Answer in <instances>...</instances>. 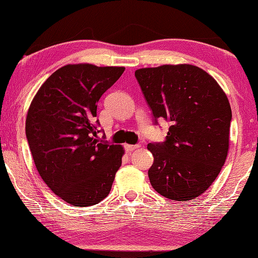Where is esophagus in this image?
I'll use <instances>...</instances> for the list:
<instances>
[{"instance_id":"34e87169","label":"esophagus","mask_w":258,"mask_h":258,"mask_svg":"<svg viewBox=\"0 0 258 258\" xmlns=\"http://www.w3.org/2000/svg\"><path fill=\"white\" fill-rule=\"evenodd\" d=\"M139 148H140V145H132V144H126L125 145V149H126V151H127V152H132V151L139 149Z\"/></svg>"}]
</instances>
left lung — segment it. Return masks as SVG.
I'll return each instance as SVG.
<instances>
[{
    "label": "left lung",
    "instance_id": "1",
    "mask_svg": "<svg viewBox=\"0 0 258 258\" xmlns=\"http://www.w3.org/2000/svg\"><path fill=\"white\" fill-rule=\"evenodd\" d=\"M135 77L155 120L171 122L166 141L149 143L155 191L171 200H192L213 184L229 150L231 108L213 76L189 63L141 68Z\"/></svg>",
    "mask_w": 258,
    "mask_h": 258
}]
</instances>
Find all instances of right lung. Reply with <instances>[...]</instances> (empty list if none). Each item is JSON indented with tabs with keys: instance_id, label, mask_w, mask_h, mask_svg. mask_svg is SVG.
Returning <instances> with one entry per match:
<instances>
[{
	"instance_id": "1",
	"label": "right lung",
	"mask_w": 258,
	"mask_h": 258,
	"mask_svg": "<svg viewBox=\"0 0 258 258\" xmlns=\"http://www.w3.org/2000/svg\"><path fill=\"white\" fill-rule=\"evenodd\" d=\"M124 67L66 64L35 94L25 119L30 151L44 183L74 207L108 196L122 165L124 148L100 140L95 120L102 95Z\"/></svg>"
}]
</instances>
